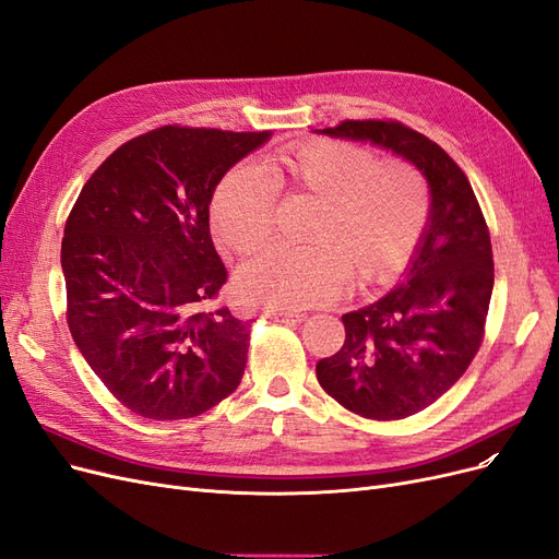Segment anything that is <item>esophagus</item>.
Masks as SVG:
<instances>
[{"label": "esophagus", "mask_w": 559, "mask_h": 559, "mask_svg": "<svg viewBox=\"0 0 559 559\" xmlns=\"http://www.w3.org/2000/svg\"><path fill=\"white\" fill-rule=\"evenodd\" d=\"M264 318H266V320H274V322L295 324V322H301L306 316H304V313H290V311H266Z\"/></svg>", "instance_id": "1"}]
</instances>
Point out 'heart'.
<instances>
[{
  "instance_id": "b5f03b06",
  "label": "heart",
  "mask_w": 559,
  "mask_h": 559,
  "mask_svg": "<svg viewBox=\"0 0 559 559\" xmlns=\"http://www.w3.org/2000/svg\"><path fill=\"white\" fill-rule=\"evenodd\" d=\"M276 195L316 200L304 246H272L237 272L246 304L299 311L343 287L366 293L394 283L415 258L430 218V189L415 165L357 142L308 140L269 156L262 173L235 165L216 183L212 225L237 255L272 237Z\"/></svg>"
}]
</instances>
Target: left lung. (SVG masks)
Instances as JSON below:
<instances>
[{"mask_svg": "<svg viewBox=\"0 0 559 559\" xmlns=\"http://www.w3.org/2000/svg\"><path fill=\"white\" fill-rule=\"evenodd\" d=\"M320 133L401 154L430 186V218L401 285L343 316L345 343L316 366L320 386L364 419L417 415L456 384L486 336L495 264L477 195L438 142L396 119H345Z\"/></svg>", "mask_w": 559, "mask_h": 559, "instance_id": "left-lung-1", "label": "left lung"}]
</instances>
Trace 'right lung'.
<instances>
[{
  "label": "right lung",
  "instance_id": "1",
  "mask_svg": "<svg viewBox=\"0 0 559 559\" xmlns=\"http://www.w3.org/2000/svg\"><path fill=\"white\" fill-rule=\"evenodd\" d=\"M272 135L168 123L117 147L61 241L71 336L135 415L198 417L239 386L251 322L210 301L227 281L210 235L221 177Z\"/></svg>",
  "mask_w": 559,
  "mask_h": 559
}]
</instances>
